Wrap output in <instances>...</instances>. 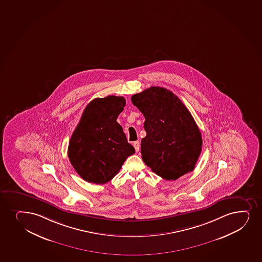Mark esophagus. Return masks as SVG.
I'll use <instances>...</instances> for the list:
<instances>
[{
  "mask_svg": "<svg viewBox=\"0 0 262 262\" xmlns=\"http://www.w3.org/2000/svg\"><path fill=\"white\" fill-rule=\"evenodd\" d=\"M133 146L135 148L136 151L138 152L139 151V148H140V143H139V141H135L133 143Z\"/></svg>",
  "mask_w": 262,
  "mask_h": 262,
  "instance_id": "1",
  "label": "esophagus"
}]
</instances>
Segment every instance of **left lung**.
I'll list each match as a JSON object with an SVG mask.
<instances>
[{"mask_svg": "<svg viewBox=\"0 0 262 262\" xmlns=\"http://www.w3.org/2000/svg\"><path fill=\"white\" fill-rule=\"evenodd\" d=\"M144 115L146 136L141 140L142 160L151 171L176 181L193 171L203 139L194 118L182 101L160 86H151L132 96Z\"/></svg>", "mask_w": 262, "mask_h": 262, "instance_id": "obj_1", "label": "left lung"}]
</instances>
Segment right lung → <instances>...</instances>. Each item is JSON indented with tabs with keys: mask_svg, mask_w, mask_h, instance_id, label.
I'll return each mask as SVG.
<instances>
[{
	"mask_svg": "<svg viewBox=\"0 0 262 262\" xmlns=\"http://www.w3.org/2000/svg\"><path fill=\"white\" fill-rule=\"evenodd\" d=\"M126 104L123 96L96 98L84 110L68 145V158L86 182L104 184L113 179L135 149L117 122Z\"/></svg>",
	"mask_w": 262,
	"mask_h": 262,
	"instance_id": "right-lung-1",
	"label": "right lung"
}]
</instances>
